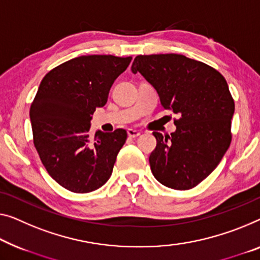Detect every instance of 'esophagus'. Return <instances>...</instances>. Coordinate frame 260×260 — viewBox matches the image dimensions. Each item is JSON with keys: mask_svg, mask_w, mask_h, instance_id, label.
<instances>
[{"mask_svg": "<svg viewBox=\"0 0 260 260\" xmlns=\"http://www.w3.org/2000/svg\"><path fill=\"white\" fill-rule=\"evenodd\" d=\"M127 134H128V137L134 139V138H138L139 135H140V132L137 131V129H132V128H128L127 129Z\"/></svg>", "mask_w": 260, "mask_h": 260, "instance_id": "obj_1", "label": "esophagus"}]
</instances>
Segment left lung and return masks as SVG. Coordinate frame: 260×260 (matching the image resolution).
I'll use <instances>...</instances> for the list:
<instances>
[{"mask_svg": "<svg viewBox=\"0 0 260 260\" xmlns=\"http://www.w3.org/2000/svg\"><path fill=\"white\" fill-rule=\"evenodd\" d=\"M131 70L156 90L162 107L180 115L174 133H153L156 148L149 164L154 177L177 190L196 187L230 146L235 103L226 80L202 61L176 53L137 56Z\"/></svg>", "mask_w": 260, "mask_h": 260, "instance_id": "obj_1", "label": "left lung"}]
</instances>
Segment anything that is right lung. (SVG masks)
<instances>
[{"label": "right lung", "instance_id": "right-lung-1", "mask_svg": "<svg viewBox=\"0 0 260 260\" xmlns=\"http://www.w3.org/2000/svg\"><path fill=\"white\" fill-rule=\"evenodd\" d=\"M132 57L80 56L58 65L41 81L30 108L34 143L42 164L58 184L72 192L96 190L112 175L127 133L96 131L92 114L107 102L114 80Z\"/></svg>", "mask_w": 260, "mask_h": 260}]
</instances>
